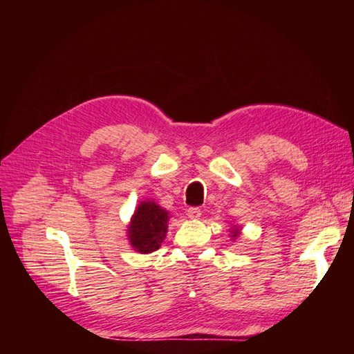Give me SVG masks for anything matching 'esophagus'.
Segmentation results:
<instances>
[{"label":"esophagus","instance_id":"1","mask_svg":"<svg viewBox=\"0 0 354 354\" xmlns=\"http://www.w3.org/2000/svg\"><path fill=\"white\" fill-rule=\"evenodd\" d=\"M201 214H202V212L199 207H190L189 209H187V216H189L190 219H199Z\"/></svg>","mask_w":354,"mask_h":354}]
</instances>
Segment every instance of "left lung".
I'll return each instance as SVG.
<instances>
[{
	"label": "left lung",
	"instance_id": "obj_1",
	"mask_svg": "<svg viewBox=\"0 0 354 354\" xmlns=\"http://www.w3.org/2000/svg\"><path fill=\"white\" fill-rule=\"evenodd\" d=\"M239 231H240V230H232V232H231V237H232V239H236V237L240 234Z\"/></svg>",
	"mask_w": 354,
	"mask_h": 354
}]
</instances>
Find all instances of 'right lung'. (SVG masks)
Returning <instances> with one entry per match:
<instances>
[{"label":"right lung","mask_w":354,"mask_h":354,"mask_svg":"<svg viewBox=\"0 0 354 354\" xmlns=\"http://www.w3.org/2000/svg\"><path fill=\"white\" fill-rule=\"evenodd\" d=\"M169 212L153 201H142L135 209L127 228L129 243L140 254H149L160 250L167 234Z\"/></svg>","instance_id":"right-lung-1"}]
</instances>
